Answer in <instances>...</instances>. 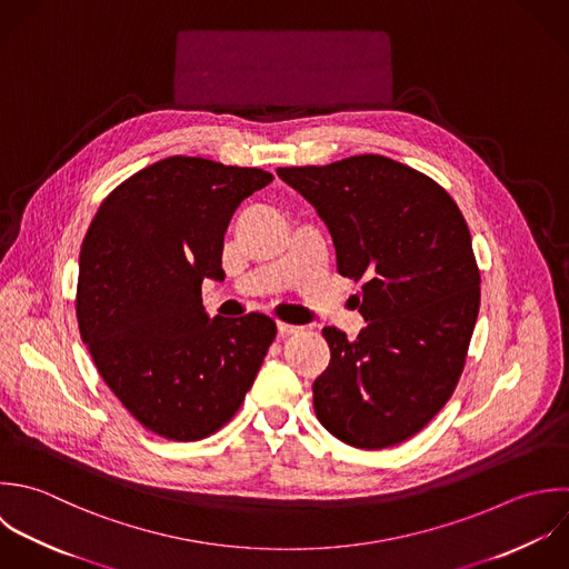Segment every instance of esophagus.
I'll list each match as a JSON object with an SVG mask.
<instances>
[{"mask_svg": "<svg viewBox=\"0 0 569 569\" xmlns=\"http://www.w3.org/2000/svg\"><path fill=\"white\" fill-rule=\"evenodd\" d=\"M277 328H279V332H281V335H297V332H301V330H303L301 326H292V323H283V321H279V323H277Z\"/></svg>", "mask_w": 569, "mask_h": 569, "instance_id": "1", "label": "esophagus"}]
</instances>
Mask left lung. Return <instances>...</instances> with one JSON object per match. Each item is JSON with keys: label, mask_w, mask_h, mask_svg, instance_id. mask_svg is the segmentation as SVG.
<instances>
[{"label": "left lung", "mask_w": 569, "mask_h": 569, "mask_svg": "<svg viewBox=\"0 0 569 569\" xmlns=\"http://www.w3.org/2000/svg\"><path fill=\"white\" fill-rule=\"evenodd\" d=\"M277 174L326 221L339 274L363 281L359 337L323 328L317 419L361 450L403 443L448 403L466 366L481 303L468 223L435 179L383 154Z\"/></svg>", "instance_id": "left-lung-1"}]
</instances>
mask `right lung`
<instances>
[{"mask_svg":"<svg viewBox=\"0 0 569 569\" xmlns=\"http://www.w3.org/2000/svg\"><path fill=\"white\" fill-rule=\"evenodd\" d=\"M274 177L174 154L119 183L81 243L77 321L112 395L150 432L199 441L241 408L277 326L261 312L208 317L239 203Z\"/></svg>","mask_w":569,"mask_h":569,"instance_id":"1","label":"right lung"}]
</instances>
